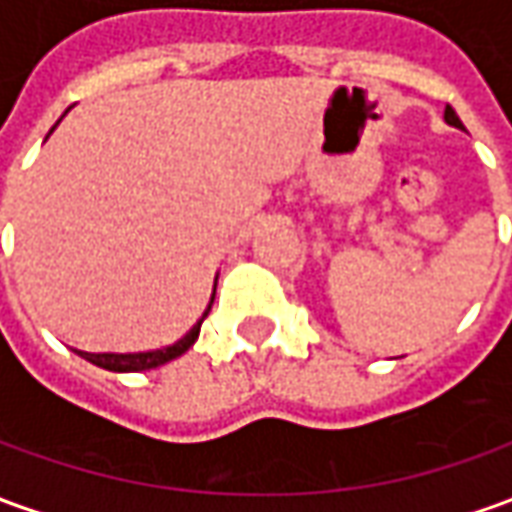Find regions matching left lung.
I'll return each instance as SVG.
<instances>
[{"instance_id":"1","label":"left lung","mask_w":512,"mask_h":512,"mask_svg":"<svg viewBox=\"0 0 512 512\" xmlns=\"http://www.w3.org/2000/svg\"><path fill=\"white\" fill-rule=\"evenodd\" d=\"M443 119H446V125H451V128L465 130L463 122H460V116L454 114V108H451V105H446V114H443Z\"/></svg>"}]
</instances>
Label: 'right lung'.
<instances>
[{
    "mask_svg": "<svg viewBox=\"0 0 512 512\" xmlns=\"http://www.w3.org/2000/svg\"><path fill=\"white\" fill-rule=\"evenodd\" d=\"M66 114H69V108L63 111V116ZM61 119L52 125V130L61 125ZM52 130H49V133H52ZM214 290H217V281H214ZM211 303H214V295H211V301H209V306H206L203 317L197 320L192 329L183 334L178 343L167 345V348H155V351H136V354H114V351H105V354H91V351H77V348H74V354H80V357L88 359V362H91V365H97V368L114 370V373H139V370H150V368H158V365H167V362L178 359L181 354H186V351L195 345L197 334H200V326H203V320H206V315L211 312Z\"/></svg>",
    "mask_w": 512,
    "mask_h": 512,
    "instance_id": "right-lung-1",
    "label": "right lung"
}]
</instances>
